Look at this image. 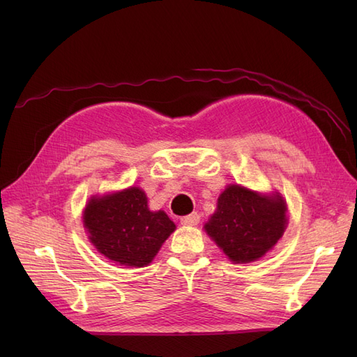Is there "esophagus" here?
<instances>
[{
	"label": "esophagus",
	"mask_w": 357,
	"mask_h": 357,
	"mask_svg": "<svg viewBox=\"0 0 357 357\" xmlns=\"http://www.w3.org/2000/svg\"><path fill=\"white\" fill-rule=\"evenodd\" d=\"M181 225H186V226H195L199 223V214L198 213H190L188 215H183L180 219Z\"/></svg>",
	"instance_id": "obj_1"
}]
</instances>
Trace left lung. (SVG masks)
<instances>
[{
  "label": "left lung",
  "mask_w": 357,
  "mask_h": 357,
  "mask_svg": "<svg viewBox=\"0 0 357 357\" xmlns=\"http://www.w3.org/2000/svg\"><path fill=\"white\" fill-rule=\"evenodd\" d=\"M286 202L228 186L218 201V210L205 223V231L235 264L257 261L282 238L286 229Z\"/></svg>",
  "instance_id": "left-lung-1"
}]
</instances>
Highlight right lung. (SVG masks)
I'll use <instances>...</instances> for the list:
<instances>
[{"label":"right lung","mask_w":357,"mask_h":357,"mask_svg":"<svg viewBox=\"0 0 357 357\" xmlns=\"http://www.w3.org/2000/svg\"><path fill=\"white\" fill-rule=\"evenodd\" d=\"M83 222L96 250L128 266L149 265L176 229L164 211L149 210L146 193L138 188L92 198Z\"/></svg>","instance_id":"add662e5"}]
</instances>
